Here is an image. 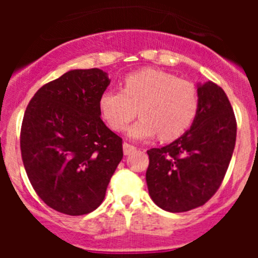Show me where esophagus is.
Here are the masks:
<instances>
[{
    "instance_id": "34e87169",
    "label": "esophagus",
    "mask_w": 258,
    "mask_h": 258,
    "mask_svg": "<svg viewBox=\"0 0 258 258\" xmlns=\"http://www.w3.org/2000/svg\"><path fill=\"white\" fill-rule=\"evenodd\" d=\"M122 147H124V154L125 155L133 154V152L137 150V147H134L133 145H129V143H124V146H122Z\"/></svg>"
}]
</instances>
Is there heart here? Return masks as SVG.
Returning a JSON list of instances; mask_svg holds the SVG:
<instances>
[{"instance_id":"obj_1","label":"heart","mask_w":258,"mask_h":258,"mask_svg":"<svg viewBox=\"0 0 258 258\" xmlns=\"http://www.w3.org/2000/svg\"><path fill=\"white\" fill-rule=\"evenodd\" d=\"M199 107L197 86L173 74L156 68H143L122 79L121 92L106 90L98 101V109L112 131L129 129L134 140H147L159 133L164 141L181 137L192 124Z\"/></svg>"}]
</instances>
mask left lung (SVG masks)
Segmentation results:
<instances>
[{
	"label": "left lung",
	"instance_id": "left-lung-1",
	"mask_svg": "<svg viewBox=\"0 0 258 258\" xmlns=\"http://www.w3.org/2000/svg\"><path fill=\"white\" fill-rule=\"evenodd\" d=\"M198 94L192 126L170 145L147 151L150 197L173 213L204 206L217 192L235 147V115L222 88L209 81Z\"/></svg>",
	"mask_w": 258,
	"mask_h": 258
}]
</instances>
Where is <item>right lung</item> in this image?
<instances>
[{
	"mask_svg": "<svg viewBox=\"0 0 258 258\" xmlns=\"http://www.w3.org/2000/svg\"><path fill=\"white\" fill-rule=\"evenodd\" d=\"M109 85L98 68L70 71L45 84L27 106L20 151L32 187L60 213L83 216L103 202L122 159V140L101 118Z\"/></svg>",
	"mask_w": 258,
	"mask_h": 258,
	"instance_id": "add662e5",
	"label": "right lung"
}]
</instances>
